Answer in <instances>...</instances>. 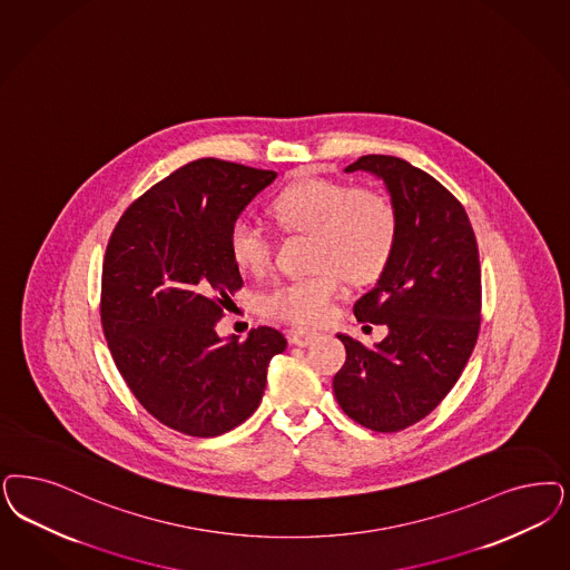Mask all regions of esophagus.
I'll use <instances>...</instances> for the list:
<instances>
[{"label": "esophagus", "mask_w": 570, "mask_h": 570, "mask_svg": "<svg viewBox=\"0 0 570 570\" xmlns=\"http://www.w3.org/2000/svg\"><path fill=\"white\" fill-rule=\"evenodd\" d=\"M288 336H291V343L296 347H309L314 343L315 333H309L305 328H295L288 333Z\"/></svg>", "instance_id": "34e87169"}]
</instances>
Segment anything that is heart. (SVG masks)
<instances>
[{
  "label": "heart",
  "mask_w": 570,
  "mask_h": 570,
  "mask_svg": "<svg viewBox=\"0 0 570 570\" xmlns=\"http://www.w3.org/2000/svg\"><path fill=\"white\" fill-rule=\"evenodd\" d=\"M272 215L286 234L309 236L314 274L277 282L261 296L263 314L298 326H317L343 291V277L368 284L385 272L397 242V213L387 194L331 178H303L282 189ZM229 255L246 274H265L274 239L248 218H236L227 234Z\"/></svg>",
  "instance_id": "b5f03b06"
}]
</instances>
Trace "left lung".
Returning <instances> with one entry per match:
<instances>
[{
    "mask_svg": "<svg viewBox=\"0 0 570 570\" xmlns=\"http://www.w3.org/2000/svg\"><path fill=\"white\" fill-rule=\"evenodd\" d=\"M385 180L397 213L392 261L355 301L357 322L390 334L366 347L338 334L347 360L333 381L343 413L373 432H402L432 413L463 373L480 333L482 274L463 204L406 159L362 156L345 168Z\"/></svg>",
    "mask_w": 570,
    "mask_h": 570,
    "instance_id": "obj_1",
    "label": "left lung"
}]
</instances>
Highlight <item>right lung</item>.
I'll return each instance as SVG.
<instances>
[{
	"mask_svg": "<svg viewBox=\"0 0 570 570\" xmlns=\"http://www.w3.org/2000/svg\"><path fill=\"white\" fill-rule=\"evenodd\" d=\"M275 178L216 157L185 164L135 199L109 237L100 324L142 409L170 430L215 438L255 413L284 334L220 341L215 326L242 288L232 223Z\"/></svg>",
	"mask_w": 570,
	"mask_h": 570,
	"instance_id": "obj_1",
	"label": "right lung"
}]
</instances>
